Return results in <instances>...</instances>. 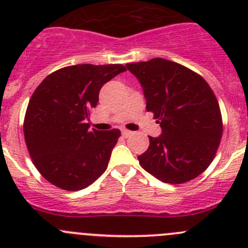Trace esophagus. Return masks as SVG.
I'll use <instances>...</instances> for the list:
<instances>
[{
    "mask_svg": "<svg viewBox=\"0 0 248 248\" xmlns=\"http://www.w3.org/2000/svg\"><path fill=\"white\" fill-rule=\"evenodd\" d=\"M122 136L124 137V138H127V137H129V136H132V134H133V132H131V131H128V129H122Z\"/></svg>",
    "mask_w": 248,
    "mask_h": 248,
    "instance_id": "obj_1",
    "label": "esophagus"
}]
</instances>
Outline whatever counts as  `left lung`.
Masks as SVG:
<instances>
[{
	"label": "left lung",
	"mask_w": 248,
	"mask_h": 248,
	"mask_svg": "<svg viewBox=\"0 0 248 248\" xmlns=\"http://www.w3.org/2000/svg\"><path fill=\"white\" fill-rule=\"evenodd\" d=\"M126 67L162 128L161 136L149 137L140 166L166 184L193 180L210 166L222 138L221 110L211 87L191 69L164 59Z\"/></svg>",
	"instance_id": "8db88e82"
}]
</instances>
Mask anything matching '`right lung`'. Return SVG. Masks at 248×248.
<instances>
[{
    "label": "right lung",
    "mask_w": 248,
    "mask_h": 248,
    "mask_svg": "<svg viewBox=\"0 0 248 248\" xmlns=\"http://www.w3.org/2000/svg\"><path fill=\"white\" fill-rule=\"evenodd\" d=\"M126 71L122 64H77L47 76L32 94L24 136L33 164L50 184L80 191L108 167L120 129H90L102 86Z\"/></svg>",
    "instance_id": "right-lung-1"
}]
</instances>
